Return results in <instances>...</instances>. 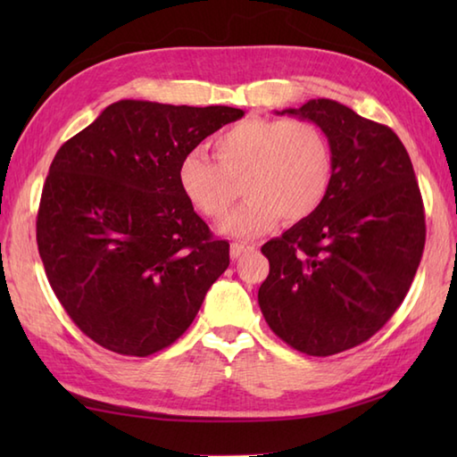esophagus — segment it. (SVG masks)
Listing matches in <instances>:
<instances>
[{"mask_svg": "<svg viewBox=\"0 0 457 457\" xmlns=\"http://www.w3.org/2000/svg\"><path fill=\"white\" fill-rule=\"evenodd\" d=\"M253 249H255L253 244H231L229 253H231V257L237 259V257H241L244 253H247V251H253Z\"/></svg>", "mask_w": 457, "mask_h": 457, "instance_id": "obj_1", "label": "esophagus"}]
</instances>
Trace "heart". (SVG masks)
Segmentation results:
<instances>
[{
    "instance_id": "b5f03b06",
    "label": "heart",
    "mask_w": 457,
    "mask_h": 457,
    "mask_svg": "<svg viewBox=\"0 0 457 457\" xmlns=\"http://www.w3.org/2000/svg\"><path fill=\"white\" fill-rule=\"evenodd\" d=\"M213 157L194 151L182 159L179 184L204 216L221 220L239 196L245 202L221 223L226 236L253 237L280 218L295 223L324 202L334 180V149L308 120L255 118L236 123L213 141Z\"/></svg>"
}]
</instances>
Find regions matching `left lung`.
Segmentation results:
<instances>
[{
	"mask_svg": "<svg viewBox=\"0 0 457 457\" xmlns=\"http://www.w3.org/2000/svg\"><path fill=\"white\" fill-rule=\"evenodd\" d=\"M277 113L324 129L334 180L314 213L261 247L259 306L283 342L326 357L367 342L401 306L424 251L422 196L386 125L326 98Z\"/></svg>",
	"mask_w": 457,
	"mask_h": 457,
	"instance_id": "8db88e82",
	"label": "left lung"
}]
</instances>
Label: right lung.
<instances>
[{
    "instance_id": "1",
    "label": "right lung",
    "mask_w": 457,
    "mask_h": 457,
    "mask_svg": "<svg viewBox=\"0 0 457 457\" xmlns=\"http://www.w3.org/2000/svg\"><path fill=\"white\" fill-rule=\"evenodd\" d=\"M244 113L120 100L54 154L38 255L58 303L98 345L135 357L169 347L228 269L229 244L194 212L179 167Z\"/></svg>"
}]
</instances>
